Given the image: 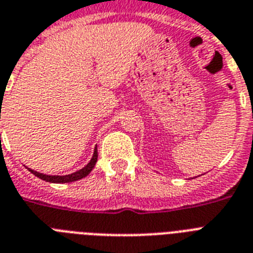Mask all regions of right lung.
I'll return each mask as SVG.
<instances>
[{
	"label": "right lung",
	"instance_id": "obj_1",
	"mask_svg": "<svg viewBox=\"0 0 253 253\" xmlns=\"http://www.w3.org/2000/svg\"><path fill=\"white\" fill-rule=\"evenodd\" d=\"M96 162H97V147L94 148L93 156H92L91 161L88 162L83 169L78 170V171H75V173L73 174H69V175H46V174L38 173V171H35V170L32 169L28 170H30L34 175H36L38 178H40V179L45 180V182H50V183H69V182H75V180H79L82 179V178H84V176H87L94 168Z\"/></svg>",
	"mask_w": 253,
	"mask_h": 253
}]
</instances>
